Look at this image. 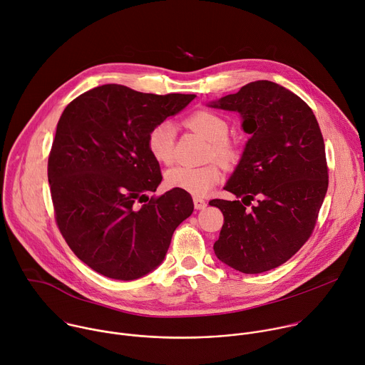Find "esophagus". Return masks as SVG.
I'll use <instances>...</instances> for the list:
<instances>
[{
    "instance_id": "1",
    "label": "esophagus",
    "mask_w": 365,
    "mask_h": 365,
    "mask_svg": "<svg viewBox=\"0 0 365 365\" xmlns=\"http://www.w3.org/2000/svg\"><path fill=\"white\" fill-rule=\"evenodd\" d=\"M193 205H195V210H205L207 202L205 199H200V197H195L193 199Z\"/></svg>"
}]
</instances>
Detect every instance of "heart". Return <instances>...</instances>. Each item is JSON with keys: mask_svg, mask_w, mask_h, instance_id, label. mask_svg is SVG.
Here are the masks:
<instances>
[{"mask_svg": "<svg viewBox=\"0 0 365 365\" xmlns=\"http://www.w3.org/2000/svg\"><path fill=\"white\" fill-rule=\"evenodd\" d=\"M187 125L211 143L210 159H217L225 165L238 162L241 151L237 143L228 140L230 124L217 113L210 110H199L190 114L186 120ZM175 127L165 121L155 124L147 134L145 143L154 160L163 165H170L175 159ZM222 178L221 168L217 163L202 168L178 166L166 172L165 182L169 189H180L196 197L205 196Z\"/></svg>", "mask_w": 365, "mask_h": 365, "instance_id": "b5f03b06", "label": "heart"}]
</instances>
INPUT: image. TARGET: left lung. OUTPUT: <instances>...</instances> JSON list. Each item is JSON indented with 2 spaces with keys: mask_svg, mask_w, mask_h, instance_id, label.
<instances>
[{
  "mask_svg": "<svg viewBox=\"0 0 365 365\" xmlns=\"http://www.w3.org/2000/svg\"><path fill=\"white\" fill-rule=\"evenodd\" d=\"M211 107L240 113L251 135L225 186L242 200L210 202L224 214L214 251L241 273L269 272L292 258L317 225L328 190L319 124L302 98L270 81L250 82Z\"/></svg>",
  "mask_w": 365,
  "mask_h": 365,
  "instance_id": "obj_1",
  "label": "left lung"
}]
</instances>
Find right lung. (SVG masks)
Instances as JSON below:
<instances>
[{"label":"right lung","mask_w":365,"mask_h":365,"mask_svg":"<svg viewBox=\"0 0 365 365\" xmlns=\"http://www.w3.org/2000/svg\"><path fill=\"white\" fill-rule=\"evenodd\" d=\"M195 96L108 83L65 108L48 154L50 193L61 234L96 273L117 280L150 273L193 212L190 195L180 189L148 199L162 173L145 138Z\"/></svg>","instance_id":"right-lung-1"}]
</instances>
